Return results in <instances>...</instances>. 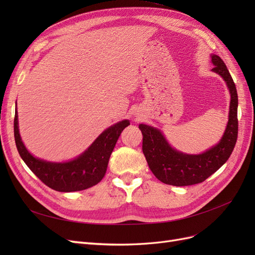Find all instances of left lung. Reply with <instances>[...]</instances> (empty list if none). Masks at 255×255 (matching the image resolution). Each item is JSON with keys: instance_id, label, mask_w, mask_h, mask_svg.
<instances>
[{"instance_id": "left-lung-1", "label": "left lung", "mask_w": 255, "mask_h": 255, "mask_svg": "<svg viewBox=\"0 0 255 255\" xmlns=\"http://www.w3.org/2000/svg\"><path fill=\"white\" fill-rule=\"evenodd\" d=\"M212 61L215 66L213 71L220 74L227 82L231 94L228 127L217 145L199 155H187L172 149L158 129L139 125L144 157L153 174L165 184L188 186L202 183L226 163L234 150L238 134L236 86L223 60L213 55Z\"/></svg>"}]
</instances>
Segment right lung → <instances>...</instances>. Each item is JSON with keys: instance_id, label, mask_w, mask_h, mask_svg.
<instances>
[{"instance_id": "obj_1", "label": "right lung", "mask_w": 255, "mask_h": 255, "mask_svg": "<svg viewBox=\"0 0 255 255\" xmlns=\"http://www.w3.org/2000/svg\"><path fill=\"white\" fill-rule=\"evenodd\" d=\"M128 126L129 122L123 120L107 128L81 156L64 164L35 158L26 150L19 134L17 109L14 112L13 132L21 158L38 179L54 190L70 192L90 188L103 179L115 144L122 130Z\"/></svg>"}]
</instances>
